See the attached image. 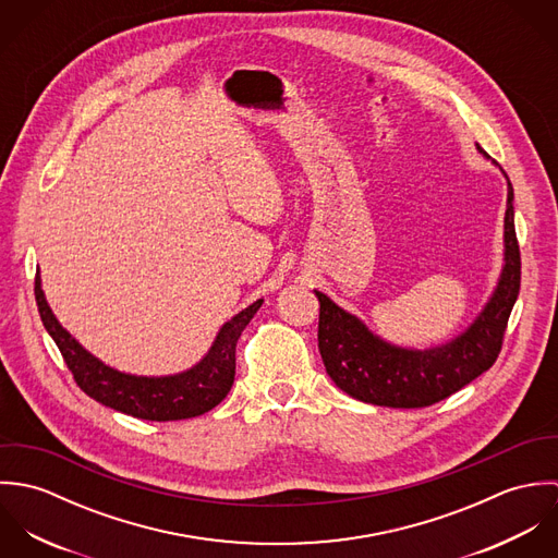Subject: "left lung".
<instances>
[{"label":"left lung","instance_id":"8db88e82","mask_svg":"<svg viewBox=\"0 0 558 558\" xmlns=\"http://www.w3.org/2000/svg\"><path fill=\"white\" fill-rule=\"evenodd\" d=\"M511 202L513 186L509 182L505 266L498 286L478 318L445 345L429 350L391 345L316 290L319 354L326 374L341 391L374 405L425 408L453 396L494 365L502 348L509 314L520 294L522 264Z\"/></svg>","mask_w":558,"mask_h":558}]
</instances>
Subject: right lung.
<instances>
[{
    "label": "right lung",
    "instance_id": "right-lung-1",
    "mask_svg": "<svg viewBox=\"0 0 558 558\" xmlns=\"http://www.w3.org/2000/svg\"><path fill=\"white\" fill-rule=\"evenodd\" d=\"M38 314L60 348L66 367L73 372L81 391L102 405L146 421H180L199 416L221 403L230 393L236 376V343L244 326L262 307V299L226 322L208 354L191 369L175 376H131L122 374L92 356L77 339L56 319L49 310L40 275L34 283Z\"/></svg>",
    "mask_w": 558,
    "mask_h": 558
}]
</instances>
